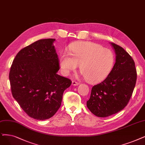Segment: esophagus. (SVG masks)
I'll return each mask as SVG.
<instances>
[{
	"label": "esophagus",
	"instance_id": "34e87169",
	"mask_svg": "<svg viewBox=\"0 0 145 145\" xmlns=\"http://www.w3.org/2000/svg\"><path fill=\"white\" fill-rule=\"evenodd\" d=\"M79 84V83H78V82H76V81H72V86H78Z\"/></svg>",
	"mask_w": 145,
	"mask_h": 145
}]
</instances>
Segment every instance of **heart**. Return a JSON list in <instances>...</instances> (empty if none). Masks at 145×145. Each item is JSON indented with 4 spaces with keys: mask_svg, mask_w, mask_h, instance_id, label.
Here are the masks:
<instances>
[{
    "mask_svg": "<svg viewBox=\"0 0 145 145\" xmlns=\"http://www.w3.org/2000/svg\"><path fill=\"white\" fill-rule=\"evenodd\" d=\"M114 63V55L111 50L93 42H82L71 46L69 54L61 55L59 65L62 71L68 74L80 65L83 76L89 82L96 83L107 76Z\"/></svg>",
    "mask_w": 145,
    "mask_h": 145,
    "instance_id": "obj_1",
    "label": "heart"
}]
</instances>
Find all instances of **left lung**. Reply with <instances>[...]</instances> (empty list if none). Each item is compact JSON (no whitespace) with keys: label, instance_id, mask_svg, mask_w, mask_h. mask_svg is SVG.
Returning a JSON list of instances; mask_svg holds the SVG:
<instances>
[{"label":"left lung","instance_id":"obj_1","mask_svg":"<svg viewBox=\"0 0 145 145\" xmlns=\"http://www.w3.org/2000/svg\"><path fill=\"white\" fill-rule=\"evenodd\" d=\"M116 59L107 77L93 86L87 106L99 117H107L123 109L128 104L137 80L135 63L121 46L111 43Z\"/></svg>","mask_w":145,"mask_h":145}]
</instances>
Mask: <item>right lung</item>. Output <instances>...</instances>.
<instances>
[{"label":"right lung","instance_id":"1","mask_svg":"<svg viewBox=\"0 0 145 145\" xmlns=\"http://www.w3.org/2000/svg\"><path fill=\"white\" fill-rule=\"evenodd\" d=\"M54 39H41L22 49L11 65L9 78L12 94L29 117L44 120L61 106L70 79L57 74L59 59Z\"/></svg>","mask_w":145,"mask_h":145}]
</instances>
